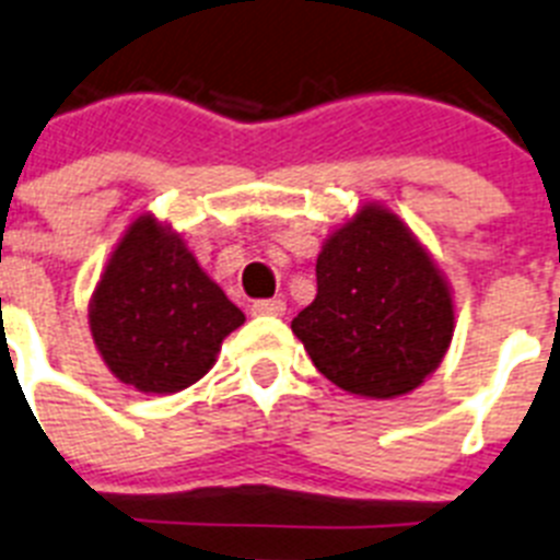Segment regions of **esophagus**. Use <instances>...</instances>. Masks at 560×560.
Wrapping results in <instances>:
<instances>
[{"instance_id":"34e87169","label":"esophagus","mask_w":560,"mask_h":560,"mask_svg":"<svg viewBox=\"0 0 560 560\" xmlns=\"http://www.w3.org/2000/svg\"><path fill=\"white\" fill-rule=\"evenodd\" d=\"M252 314H257V317H283L285 303L280 298L255 300V305H252Z\"/></svg>"}]
</instances>
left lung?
<instances>
[{
	"label": "left lung",
	"mask_w": 560,
	"mask_h": 560,
	"mask_svg": "<svg viewBox=\"0 0 560 560\" xmlns=\"http://www.w3.org/2000/svg\"><path fill=\"white\" fill-rule=\"evenodd\" d=\"M317 371L348 394L394 399L436 371L453 300L417 237L365 207L317 257V298L291 319Z\"/></svg>",
	"instance_id": "obj_1"
}]
</instances>
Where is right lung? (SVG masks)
Here are the masks:
<instances>
[{"instance_id": "add662e5", "label": "right lung", "mask_w": 560, "mask_h": 560, "mask_svg": "<svg viewBox=\"0 0 560 560\" xmlns=\"http://www.w3.org/2000/svg\"><path fill=\"white\" fill-rule=\"evenodd\" d=\"M243 319L184 243L152 218L127 229L90 303L104 362L143 394H175L198 382Z\"/></svg>"}]
</instances>
